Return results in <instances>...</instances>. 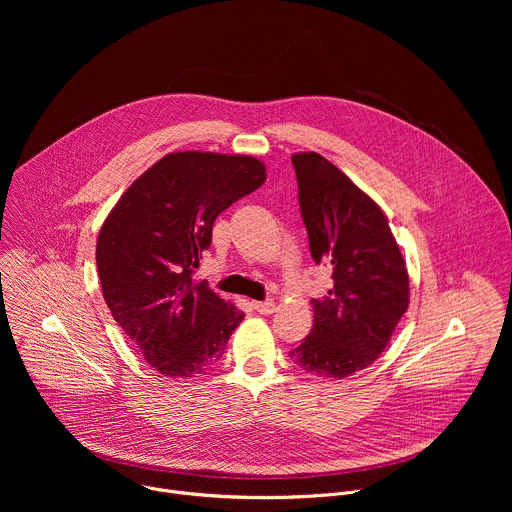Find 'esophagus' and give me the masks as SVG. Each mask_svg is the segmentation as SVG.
<instances>
[{"instance_id":"obj_1","label":"esophagus","mask_w":512,"mask_h":512,"mask_svg":"<svg viewBox=\"0 0 512 512\" xmlns=\"http://www.w3.org/2000/svg\"><path fill=\"white\" fill-rule=\"evenodd\" d=\"M253 308L259 312V314H273L275 310V302L273 300H265V302H253Z\"/></svg>"}]
</instances>
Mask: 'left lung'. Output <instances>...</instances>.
Masks as SVG:
<instances>
[{
    "label": "left lung",
    "mask_w": 512,
    "mask_h": 512,
    "mask_svg": "<svg viewBox=\"0 0 512 512\" xmlns=\"http://www.w3.org/2000/svg\"><path fill=\"white\" fill-rule=\"evenodd\" d=\"M310 253L332 269L314 326L289 350L306 373L344 379L367 369L409 306V275L379 204L316 152L291 156Z\"/></svg>",
    "instance_id": "1"
}]
</instances>
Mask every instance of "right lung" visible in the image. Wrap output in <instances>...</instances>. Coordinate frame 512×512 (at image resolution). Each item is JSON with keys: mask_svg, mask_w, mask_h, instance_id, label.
<instances>
[{"mask_svg": "<svg viewBox=\"0 0 512 512\" xmlns=\"http://www.w3.org/2000/svg\"><path fill=\"white\" fill-rule=\"evenodd\" d=\"M251 156L168 154L119 198L97 239L103 298L143 360L164 377H194L223 356L245 314L194 269L216 216L265 182Z\"/></svg>", "mask_w": 512, "mask_h": 512, "instance_id": "right-lung-1", "label": "right lung"}]
</instances>
